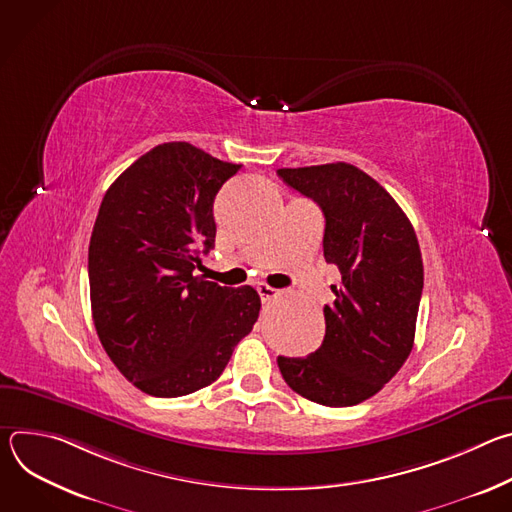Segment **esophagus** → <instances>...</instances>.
<instances>
[{
  "instance_id": "obj_1",
  "label": "esophagus",
  "mask_w": 512,
  "mask_h": 512,
  "mask_svg": "<svg viewBox=\"0 0 512 512\" xmlns=\"http://www.w3.org/2000/svg\"><path fill=\"white\" fill-rule=\"evenodd\" d=\"M257 294H259V298L263 302H269L271 298H275L279 294V289H275V287H271L267 283H257Z\"/></svg>"
}]
</instances>
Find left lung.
<instances>
[{"instance_id": "1", "label": "left lung", "mask_w": 512, "mask_h": 512, "mask_svg": "<svg viewBox=\"0 0 512 512\" xmlns=\"http://www.w3.org/2000/svg\"><path fill=\"white\" fill-rule=\"evenodd\" d=\"M277 176L324 212V257L342 275L324 306L322 346L279 356L285 383L302 397L350 407L377 395L407 360L423 289L415 231L393 196L369 174L336 162L281 168Z\"/></svg>"}]
</instances>
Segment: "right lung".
<instances>
[{"label":"right lung","instance_id":"obj_1","mask_svg":"<svg viewBox=\"0 0 512 512\" xmlns=\"http://www.w3.org/2000/svg\"><path fill=\"white\" fill-rule=\"evenodd\" d=\"M239 170L170 141L105 192L89 245L93 322L119 373L143 393L182 397L208 387L259 318L251 285L196 275L200 251L214 247V196Z\"/></svg>","mask_w":512,"mask_h":512}]
</instances>
